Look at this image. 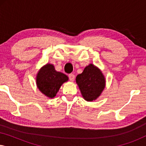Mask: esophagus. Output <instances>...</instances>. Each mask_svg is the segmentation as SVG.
I'll return each mask as SVG.
<instances>
[{
  "mask_svg": "<svg viewBox=\"0 0 146 146\" xmlns=\"http://www.w3.org/2000/svg\"><path fill=\"white\" fill-rule=\"evenodd\" d=\"M68 77H69V79H70V81H74V79H75V75L74 74H70L68 75Z\"/></svg>",
  "mask_w": 146,
  "mask_h": 146,
  "instance_id": "34e87169",
  "label": "esophagus"
}]
</instances>
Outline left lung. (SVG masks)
<instances>
[{
    "mask_svg": "<svg viewBox=\"0 0 146 146\" xmlns=\"http://www.w3.org/2000/svg\"><path fill=\"white\" fill-rule=\"evenodd\" d=\"M81 94L86 101H93L100 95L105 88V78L102 72L90 64L76 78Z\"/></svg>",
    "mask_w": 146,
    "mask_h": 146,
    "instance_id": "left-lung-1",
    "label": "left lung"
}]
</instances>
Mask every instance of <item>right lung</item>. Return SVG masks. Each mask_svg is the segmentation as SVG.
<instances>
[{
    "label": "right lung",
    "instance_id": "add662e5",
    "mask_svg": "<svg viewBox=\"0 0 146 146\" xmlns=\"http://www.w3.org/2000/svg\"><path fill=\"white\" fill-rule=\"evenodd\" d=\"M68 80V78L66 75L56 71L52 64H48L38 73L36 84L44 94L52 98L56 95L61 85Z\"/></svg>",
    "mask_w": 146,
    "mask_h": 146
}]
</instances>
